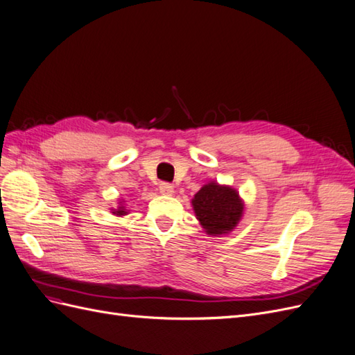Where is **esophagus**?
<instances>
[{
	"mask_svg": "<svg viewBox=\"0 0 355 355\" xmlns=\"http://www.w3.org/2000/svg\"><path fill=\"white\" fill-rule=\"evenodd\" d=\"M158 188H159V192H161V194H164V196L173 194V187H171L170 184H167V182H161Z\"/></svg>",
	"mask_w": 355,
	"mask_h": 355,
	"instance_id": "obj_1",
	"label": "esophagus"
}]
</instances>
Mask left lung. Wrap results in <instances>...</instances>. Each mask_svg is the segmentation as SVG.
I'll return each instance as SVG.
<instances>
[{
  "label": "left lung",
  "instance_id": "obj_1",
  "mask_svg": "<svg viewBox=\"0 0 355 355\" xmlns=\"http://www.w3.org/2000/svg\"><path fill=\"white\" fill-rule=\"evenodd\" d=\"M196 216L210 235L232 231L243 214V202L239 192L218 184L204 185L192 200Z\"/></svg>",
  "mask_w": 355,
  "mask_h": 355
}]
</instances>
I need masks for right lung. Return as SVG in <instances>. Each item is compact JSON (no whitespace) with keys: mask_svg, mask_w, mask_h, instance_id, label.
<instances>
[{"mask_svg":"<svg viewBox=\"0 0 355 355\" xmlns=\"http://www.w3.org/2000/svg\"><path fill=\"white\" fill-rule=\"evenodd\" d=\"M114 213H116V214H120V216H123V214H125L127 211L123 209V207H120V209H118L116 211H114Z\"/></svg>","mask_w":355,"mask_h":355,"instance_id":"obj_1","label":"right lung"}]
</instances>
